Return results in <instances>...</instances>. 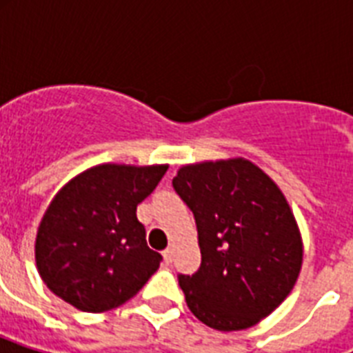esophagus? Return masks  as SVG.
I'll return each instance as SVG.
<instances>
[{"instance_id":"1","label":"esophagus","mask_w":353,"mask_h":353,"mask_svg":"<svg viewBox=\"0 0 353 353\" xmlns=\"http://www.w3.org/2000/svg\"><path fill=\"white\" fill-rule=\"evenodd\" d=\"M163 260H165V263H172V260H174V247H166L165 251H163Z\"/></svg>"}]
</instances>
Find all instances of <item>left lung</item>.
Instances as JSON below:
<instances>
[{
    "mask_svg": "<svg viewBox=\"0 0 353 353\" xmlns=\"http://www.w3.org/2000/svg\"><path fill=\"white\" fill-rule=\"evenodd\" d=\"M172 185L194 212L201 265L179 274L190 312L210 328H251L285 301L302 236L280 187L245 157L183 165Z\"/></svg>",
    "mask_w": 353,
    "mask_h": 353,
    "instance_id": "left-lung-1",
    "label": "left lung"
}]
</instances>
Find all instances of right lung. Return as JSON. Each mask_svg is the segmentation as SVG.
Listing matches in <instances>:
<instances>
[{"label": "right lung", "mask_w": 353, "mask_h": 353, "mask_svg": "<svg viewBox=\"0 0 353 353\" xmlns=\"http://www.w3.org/2000/svg\"><path fill=\"white\" fill-rule=\"evenodd\" d=\"M168 165L102 163L63 185L36 231V268L46 285L80 312L102 313L137 295L159 269L137 205Z\"/></svg>", "instance_id": "1"}]
</instances>
